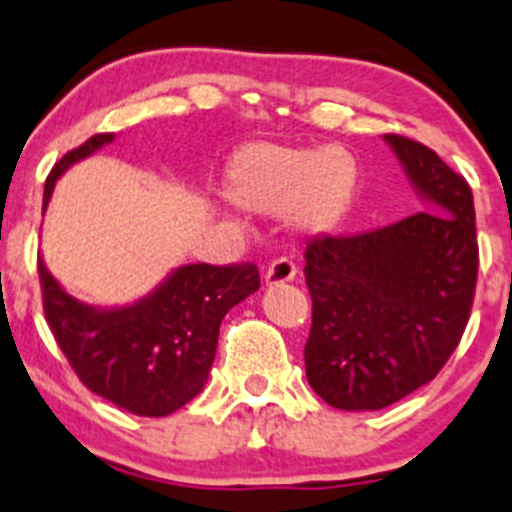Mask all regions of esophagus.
<instances>
[{
  "label": "esophagus",
  "instance_id": "esophagus-1",
  "mask_svg": "<svg viewBox=\"0 0 512 512\" xmlns=\"http://www.w3.org/2000/svg\"><path fill=\"white\" fill-rule=\"evenodd\" d=\"M297 265H294L289 257H277L270 267H267L265 282L267 284H282V282H292L297 277Z\"/></svg>",
  "mask_w": 512,
  "mask_h": 512
}]
</instances>
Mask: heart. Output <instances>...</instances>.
Instances as JSON below:
<instances>
[{"instance_id":"1","label":"heart","mask_w":512,"mask_h":512,"mask_svg":"<svg viewBox=\"0 0 512 512\" xmlns=\"http://www.w3.org/2000/svg\"><path fill=\"white\" fill-rule=\"evenodd\" d=\"M358 188V166L341 147L319 152L250 144L228 169V196L250 211H292L316 230L343 220Z\"/></svg>"}]
</instances>
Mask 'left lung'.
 I'll use <instances>...</instances> for the list:
<instances>
[{
  "label": "left lung",
  "instance_id": "1",
  "mask_svg": "<svg viewBox=\"0 0 512 512\" xmlns=\"http://www.w3.org/2000/svg\"><path fill=\"white\" fill-rule=\"evenodd\" d=\"M429 201L385 228L306 245V378L338 410H383L437 373L469 324L478 279L469 181L434 149L385 134Z\"/></svg>",
  "mask_w": 512,
  "mask_h": 512
}]
</instances>
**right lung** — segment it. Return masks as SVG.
I'll return each mask as SVG.
<instances>
[{"instance_id":"add662e5","label":"right lung","mask_w":512,"mask_h":512,"mask_svg":"<svg viewBox=\"0 0 512 512\" xmlns=\"http://www.w3.org/2000/svg\"><path fill=\"white\" fill-rule=\"evenodd\" d=\"M112 142L110 132L63 154L43 186V208L58 176ZM43 316L78 380L95 395L139 417H166L203 390L223 316L260 287L255 262L179 267L139 304L100 311L68 297L36 262Z\"/></svg>"}]
</instances>
